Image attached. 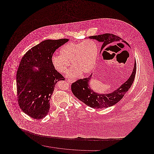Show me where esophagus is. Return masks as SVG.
I'll use <instances>...</instances> for the list:
<instances>
[{
    "label": "esophagus",
    "instance_id": "1",
    "mask_svg": "<svg viewBox=\"0 0 154 154\" xmlns=\"http://www.w3.org/2000/svg\"><path fill=\"white\" fill-rule=\"evenodd\" d=\"M74 80H72V79H69L68 81H69V82H70V83H72V82H73V81Z\"/></svg>",
    "mask_w": 154,
    "mask_h": 154
}]
</instances>
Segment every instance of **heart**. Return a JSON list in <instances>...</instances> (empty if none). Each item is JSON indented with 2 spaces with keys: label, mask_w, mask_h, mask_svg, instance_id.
<instances>
[{
  "label": "heart",
  "mask_w": 154,
  "mask_h": 154,
  "mask_svg": "<svg viewBox=\"0 0 154 154\" xmlns=\"http://www.w3.org/2000/svg\"><path fill=\"white\" fill-rule=\"evenodd\" d=\"M97 51V44L92 40L79 43H69L61 48L60 55L52 57V64L57 71L65 73L71 62L73 67L68 72L67 76L77 77L81 73H87L93 69Z\"/></svg>",
  "instance_id": "obj_1"
}]
</instances>
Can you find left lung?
Masks as SVG:
<instances>
[{"label": "left lung", "instance_id": "obj_1", "mask_svg": "<svg viewBox=\"0 0 154 154\" xmlns=\"http://www.w3.org/2000/svg\"><path fill=\"white\" fill-rule=\"evenodd\" d=\"M89 38L95 39L102 43L100 54L103 51H104L105 48H106V47L108 45L119 42L122 39L117 35L110 33L89 36ZM122 42L129 46V45L125 41L122 40ZM136 72V62L135 60L132 74L128 80L126 81V82L122 84L120 87L109 94H98L90 88L89 84V81L92 79V74L89 75L87 78L80 79L73 82L71 86L72 91L74 95L77 98L92 108H107L114 106L122 99L125 94L132 86L134 80Z\"/></svg>", "mask_w": 154, "mask_h": 154}]
</instances>
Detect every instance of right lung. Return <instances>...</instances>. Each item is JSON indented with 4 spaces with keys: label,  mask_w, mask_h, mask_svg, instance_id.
<instances>
[{
    "label": "right lung",
    "mask_w": 154,
    "mask_h": 154,
    "mask_svg": "<svg viewBox=\"0 0 154 154\" xmlns=\"http://www.w3.org/2000/svg\"><path fill=\"white\" fill-rule=\"evenodd\" d=\"M68 41L67 38L44 40L22 57L17 73V97L21 109L30 117L41 119L48 113L55 84L65 80L52 65V57Z\"/></svg>",
    "instance_id": "right-lung-1"
}]
</instances>
